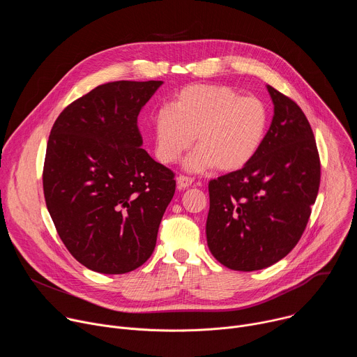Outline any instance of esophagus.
Instances as JSON below:
<instances>
[{
	"instance_id": "34e87169",
	"label": "esophagus",
	"mask_w": 357,
	"mask_h": 357,
	"mask_svg": "<svg viewBox=\"0 0 357 357\" xmlns=\"http://www.w3.org/2000/svg\"><path fill=\"white\" fill-rule=\"evenodd\" d=\"M176 183H178L179 189H186V188H189L193 183V178L185 176V175H179L176 178Z\"/></svg>"
}]
</instances>
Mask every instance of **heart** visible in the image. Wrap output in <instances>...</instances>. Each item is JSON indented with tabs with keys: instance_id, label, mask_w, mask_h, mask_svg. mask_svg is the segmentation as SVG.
<instances>
[{
	"instance_id": "heart-1",
	"label": "heart",
	"mask_w": 357,
	"mask_h": 357,
	"mask_svg": "<svg viewBox=\"0 0 357 357\" xmlns=\"http://www.w3.org/2000/svg\"><path fill=\"white\" fill-rule=\"evenodd\" d=\"M267 127L268 110L259 97L219 84L186 86L155 116V152L162 164H174L195 137L186 171L233 172L256 157Z\"/></svg>"
}]
</instances>
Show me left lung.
Wrapping results in <instances>:
<instances>
[{
	"label": "left lung",
	"mask_w": 357,
	"mask_h": 357,
	"mask_svg": "<svg viewBox=\"0 0 357 357\" xmlns=\"http://www.w3.org/2000/svg\"><path fill=\"white\" fill-rule=\"evenodd\" d=\"M274 117L245 167L209 182L208 245L236 271L267 268L296 245L311 216L321 161L310 121L294 100L271 86Z\"/></svg>",
	"instance_id": "obj_1"
}]
</instances>
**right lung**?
Here are the masks:
<instances>
[{"instance_id": "right-lung-1", "label": "right lung", "mask_w": 357, "mask_h": 357, "mask_svg": "<svg viewBox=\"0 0 357 357\" xmlns=\"http://www.w3.org/2000/svg\"><path fill=\"white\" fill-rule=\"evenodd\" d=\"M161 84H100L50 130L42 174L46 208L69 252L96 273L142 266L174 197L175 174L148 155L137 124Z\"/></svg>"}]
</instances>
